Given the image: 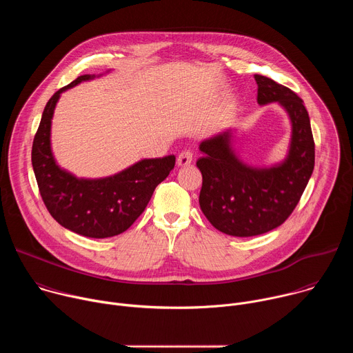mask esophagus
I'll return each instance as SVG.
<instances>
[{
	"instance_id": "1",
	"label": "esophagus",
	"mask_w": 353,
	"mask_h": 353,
	"mask_svg": "<svg viewBox=\"0 0 353 353\" xmlns=\"http://www.w3.org/2000/svg\"><path fill=\"white\" fill-rule=\"evenodd\" d=\"M192 162V152L191 150H183V152L177 157V165L179 166H187Z\"/></svg>"
}]
</instances>
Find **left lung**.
<instances>
[{
    "instance_id": "obj_1",
    "label": "left lung",
    "mask_w": 353,
    "mask_h": 353,
    "mask_svg": "<svg viewBox=\"0 0 353 353\" xmlns=\"http://www.w3.org/2000/svg\"><path fill=\"white\" fill-rule=\"evenodd\" d=\"M260 105L278 102L289 113L292 142L283 163L270 169L243 165L230 149L225 131L201 142L204 155L196 161L203 174L199 207L214 228L236 237L267 233L293 212L314 169V139L309 113L289 88L254 75Z\"/></svg>"
}]
</instances>
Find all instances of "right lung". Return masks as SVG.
Instances as JSON below:
<instances>
[{
  "instance_id": "right-lung-1",
  "label": "right lung",
  "mask_w": 353,
  "mask_h": 353,
  "mask_svg": "<svg viewBox=\"0 0 353 353\" xmlns=\"http://www.w3.org/2000/svg\"><path fill=\"white\" fill-rule=\"evenodd\" d=\"M93 78L82 75L47 102L32 145V165L43 203L61 226L85 237L105 239L125 232L143 212L157 185L176 163L174 155L143 159L106 179L81 180L61 170L50 148V127L61 92Z\"/></svg>"
}]
</instances>
